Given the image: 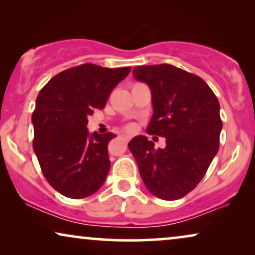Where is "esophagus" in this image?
Listing matches in <instances>:
<instances>
[{"mask_svg":"<svg viewBox=\"0 0 255 255\" xmlns=\"http://www.w3.org/2000/svg\"><path fill=\"white\" fill-rule=\"evenodd\" d=\"M122 138H123L125 141L130 140V135H128V134H122Z\"/></svg>","mask_w":255,"mask_h":255,"instance_id":"34e87169","label":"esophagus"}]
</instances>
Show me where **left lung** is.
<instances>
[{
    "mask_svg": "<svg viewBox=\"0 0 255 255\" xmlns=\"http://www.w3.org/2000/svg\"><path fill=\"white\" fill-rule=\"evenodd\" d=\"M132 74L151 89L153 115L146 132L165 137L166 147L155 148L145 135L128 146L146 188L161 200H179L200 183L217 154L219 102L203 79L175 66H138Z\"/></svg>",
    "mask_w": 255,
    "mask_h": 255,
    "instance_id": "left-lung-1",
    "label": "left lung"
}]
</instances>
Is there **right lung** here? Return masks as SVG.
<instances>
[{"instance_id": "right-lung-1", "label": "right lung", "mask_w": 255, "mask_h": 255, "mask_svg": "<svg viewBox=\"0 0 255 255\" xmlns=\"http://www.w3.org/2000/svg\"><path fill=\"white\" fill-rule=\"evenodd\" d=\"M130 67L83 64L53 76L38 94L32 114L33 151L47 182L69 198L88 197L110 169L108 144L116 134H89L94 110H102Z\"/></svg>"}]
</instances>
